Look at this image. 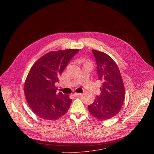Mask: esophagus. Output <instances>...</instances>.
I'll list each match as a JSON object with an SVG mask.
<instances>
[{
  "label": "esophagus",
  "mask_w": 154,
  "mask_h": 154,
  "mask_svg": "<svg viewBox=\"0 0 154 154\" xmlns=\"http://www.w3.org/2000/svg\"><path fill=\"white\" fill-rule=\"evenodd\" d=\"M74 96H75L76 97H80L82 95V93H75Z\"/></svg>",
  "instance_id": "34e87169"
}]
</instances>
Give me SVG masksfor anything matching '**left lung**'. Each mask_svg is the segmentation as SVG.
Here are the masks:
<instances>
[{
  "instance_id": "8db88e82",
  "label": "left lung",
  "mask_w": 154,
  "mask_h": 154,
  "mask_svg": "<svg viewBox=\"0 0 154 154\" xmlns=\"http://www.w3.org/2000/svg\"><path fill=\"white\" fill-rule=\"evenodd\" d=\"M92 51L97 64L98 79L102 86L100 94L88 106L93 116L104 121L114 117L120 111L125 99V88L116 62L104 52Z\"/></svg>"
}]
</instances>
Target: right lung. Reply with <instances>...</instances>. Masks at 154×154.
Listing matches in <instances>:
<instances>
[{"label":"right lung","instance_id":"right-lung-1","mask_svg":"<svg viewBox=\"0 0 154 154\" xmlns=\"http://www.w3.org/2000/svg\"><path fill=\"white\" fill-rule=\"evenodd\" d=\"M77 49L51 51L38 59L31 68L25 82L24 91L33 112L45 120L55 121L69 109L72 99L58 91L55 83Z\"/></svg>","mask_w":154,"mask_h":154}]
</instances>
